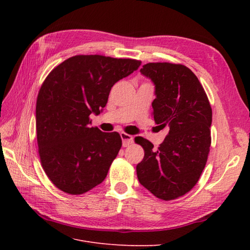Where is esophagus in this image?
Masks as SVG:
<instances>
[{"mask_svg": "<svg viewBox=\"0 0 250 250\" xmlns=\"http://www.w3.org/2000/svg\"><path fill=\"white\" fill-rule=\"evenodd\" d=\"M121 138H122L123 146H124V147L130 146L131 144L133 143V137H132V135H130V134H128V133L122 132V133H121Z\"/></svg>", "mask_w": 250, "mask_h": 250, "instance_id": "1", "label": "esophagus"}]
</instances>
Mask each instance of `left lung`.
<instances>
[{
	"instance_id": "8db88e82",
	"label": "left lung",
	"mask_w": 250,
	"mask_h": 250,
	"mask_svg": "<svg viewBox=\"0 0 250 250\" xmlns=\"http://www.w3.org/2000/svg\"><path fill=\"white\" fill-rule=\"evenodd\" d=\"M141 73L155 84L152 116L169 133L157 149L146 139H134L145 152L137 166L138 178L155 197L170 201L190 192L206 167L211 107L198 78L184 64L149 62Z\"/></svg>"
}]
</instances>
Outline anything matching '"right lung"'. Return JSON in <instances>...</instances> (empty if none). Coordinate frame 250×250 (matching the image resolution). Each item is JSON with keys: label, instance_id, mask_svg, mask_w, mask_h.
Masks as SVG:
<instances>
[{"label": "right lung", "instance_id": "obj_1", "mask_svg": "<svg viewBox=\"0 0 250 250\" xmlns=\"http://www.w3.org/2000/svg\"><path fill=\"white\" fill-rule=\"evenodd\" d=\"M141 62L76 55L53 69L36 100V138L42 167L59 190L81 195L100 185L122 147L121 135L92 127L111 87Z\"/></svg>", "mask_w": 250, "mask_h": 250}]
</instances>
